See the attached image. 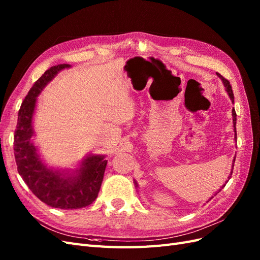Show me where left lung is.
Returning <instances> with one entry per match:
<instances>
[{
	"mask_svg": "<svg viewBox=\"0 0 260 260\" xmlns=\"http://www.w3.org/2000/svg\"><path fill=\"white\" fill-rule=\"evenodd\" d=\"M217 75L220 77V79L222 80V83H223V85H224V87H225V90H226V92L229 93V97H230V99H231V100H232V102L234 103V94H233L232 87H231V85H230V81H229L228 79H225V78H224L223 76H222V75H220L219 73H217ZM232 116H233V125H234V132H235V139H236V127H235V125H236V113H235V110H234V109L232 110ZM233 162H235V158H234ZM233 167H234V165L232 166V172H233ZM232 172H231V174H230V176H229V180H230V177H231V175H232ZM229 180H228V181H229ZM228 181L225 182V184L228 183ZM135 183H136V182H135ZM225 184L223 185V186L221 187V189L225 186ZM221 189H219V190L216 192V194H214V196H216ZM211 198H213V196H212ZM211 198H210V199H211ZM210 199H209V200H210Z\"/></svg>",
	"mask_w": 260,
	"mask_h": 260,
	"instance_id": "8db88e82",
	"label": "left lung"
}]
</instances>
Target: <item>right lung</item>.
Here are the masks:
<instances>
[{
  "label": "right lung",
  "instance_id": "right-lung-1",
  "mask_svg": "<svg viewBox=\"0 0 260 260\" xmlns=\"http://www.w3.org/2000/svg\"><path fill=\"white\" fill-rule=\"evenodd\" d=\"M70 64L52 66L30 88L18 111L14 135V154L19 175L41 202L53 208L79 209L98 197L108 160L105 155H88L74 173L48 168L32 143V116L37 97L56 74Z\"/></svg>",
  "mask_w": 260,
  "mask_h": 260
}]
</instances>
